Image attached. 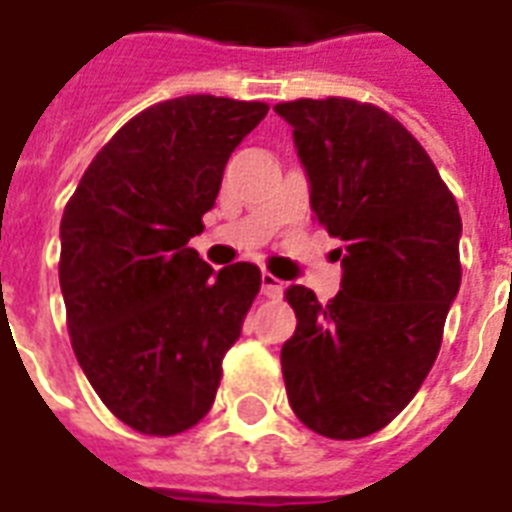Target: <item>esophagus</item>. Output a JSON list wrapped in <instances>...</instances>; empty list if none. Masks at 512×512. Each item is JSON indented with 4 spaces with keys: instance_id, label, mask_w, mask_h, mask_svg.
Instances as JSON below:
<instances>
[{
    "instance_id": "obj_1",
    "label": "esophagus",
    "mask_w": 512,
    "mask_h": 512,
    "mask_svg": "<svg viewBox=\"0 0 512 512\" xmlns=\"http://www.w3.org/2000/svg\"><path fill=\"white\" fill-rule=\"evenodd\" d=\"M260 284H263L265 298H282L284 295V282L282 279H276L273 273H263V276H260Z\"/></svg>"
}]
</instances>
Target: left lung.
<instances>
[{
    "label": "left lung",
    "instance_id": "8db88e82",
    "mask_svg": "<svg viewBox=\"0 0 512 512\" xmlns=\"http://www.w3.org/2000/svg\"><path fill=\"white\" fill-rule=\"evenodd\" d=\"M292 126L311 212L343 241L327 306L290 287L298 327L282 346L295 416L333 440L373 435L419 392L462 284V217L435 163L395 117L351 99H298Z\"/></svg>",
    "mask_w": 512,
    "mask_h": 512
}]
</instances>
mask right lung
Segmentation results:
<instances>
[{"mask_svg": "<svg viewBox=\"0 0 512 512\" xmlns=\"http://www.w3.org/2000/svg\"><path fill=\"white\" fill-rule=\"evenodd\" d=\"M265 115L263 101H161L101 147L66 204L58 279L72 349L136 432L169 438L204 419L260 292L257 265L214 271L187 241Z\"/></svg>", "mask_w": 512, "mask_h": 512, "instance_id": "1", "label": "right lung"}]
</instances>
